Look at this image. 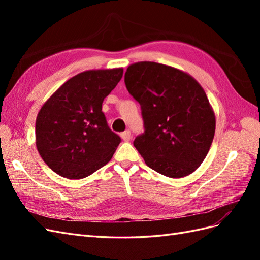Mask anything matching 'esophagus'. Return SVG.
I'll use <instances>...</instances> for the list:
<instances>
[{
    "mask_svg": "<svg viewBox=\"0 0 260 260\" xmlns=\"http://www.w3.org/2000/svg\"><path fill=\"white\" fill-rule=\"evenodd\" d=\"M120 137H121V139L124 141V142H128V141H129L130 138H131V133H130L129 130H125L124 132L121 133Z\"/></svg>",
    "mask_w": 260,
    "mask_h": 260,
    "instance_id": "esophagus-1",
    "label": "esophagus"
}]
</instances>
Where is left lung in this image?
Listing matches in <instances>:
<instances>
[{
	"label": "left lung",
	"mask_w": 260,
	"mask_h": 260,
	"mask_svg": "<svg viewBox=\"0 0 260 260\" xmlns=\"http://www.w3.org/2000/svg\"><path fill=\"white\" fill-rule=\"evenodd\" d=\"M124 83L142 108L145 131L133 145L145 164L169 178L191 175L205 159L216 129L202 85L183 70L155 61L131 64Z\"/></svg>",
	"instance_id": "left-lung-1"
}]
</instances>
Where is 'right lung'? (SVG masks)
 <instances>
[{
    "label": "right lung",
    "mask_w": 260,
    "mask_h": 260,
    "mask_svg": "<svg viewBox=\"0 0 260 260\" xmlns=\"http://www.w3.org/2000/svg\"><path fill=\"white\" fill-rule=\"evenodd\" d=\"M123 68L85 70L44 102L36 120V145L44 162L67 179H83L112 159L120 138L108 128L104 99Z\"/></svg>",
    "instance_id": "obj_1"
}]
</instances>
